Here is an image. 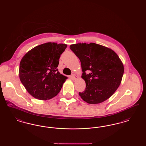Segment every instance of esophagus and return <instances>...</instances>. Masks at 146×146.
I'll list each match as a JSON object with an SVG mask.
<instances>
[{
    "label": "esophagus",
    "mask_w": 146,
    "mask_h": 146,
    "mask_svg": "<svg viewBox=\"0 0 146 146\" xmlns=\"http://www.w3.org/2000/svg\"><path fill=\"white\" fill-rule=\"evenodd\" d=\"M71 76H72V78H73V79H74V80L76 79H77V78H78L76 75V74H72Z\"/></svg>",
    "instance_id": "obj_1"
}]
</instances>
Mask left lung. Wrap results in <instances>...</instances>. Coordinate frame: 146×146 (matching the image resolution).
<instances>
[{
    "instance_id": "obj_1",
    "label": "left lung",
    "mask_w": 146,
    "mask_h": 146,
    "mask_svg": "<svg viewBox=\"0 0 146 146\" xmlns=\"http://www.w3.org/2000/svg\"><path fill=\"white\" fill-rule=\"evenodd\" d=\"M82 65V78L85 90L79 96L89 104L101 103L109 98L120 85L124 66L111 49L94 42L78 43L70 46Z\"/></svg>"
}]
</instances>
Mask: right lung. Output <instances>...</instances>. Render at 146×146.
Segmentation results:
<instances>
[{
  "label": "right lung",
  "mask_w": 146,
  "mask_h": 146,
  "mask_svg": "<svg viewBox=\"0 0 146 146\" xmlns=\"http://www.w3.org/2000/svg\"><path fill=\"white\" fill-rule=\"evenodd\" d=\"M66 44L46 42L35 46L21 60L19 76L33 97L47 100L56 96L67 78L57 68Z\"/></svg>",
  "instance_id": "obj_1"
}]
</instances>
